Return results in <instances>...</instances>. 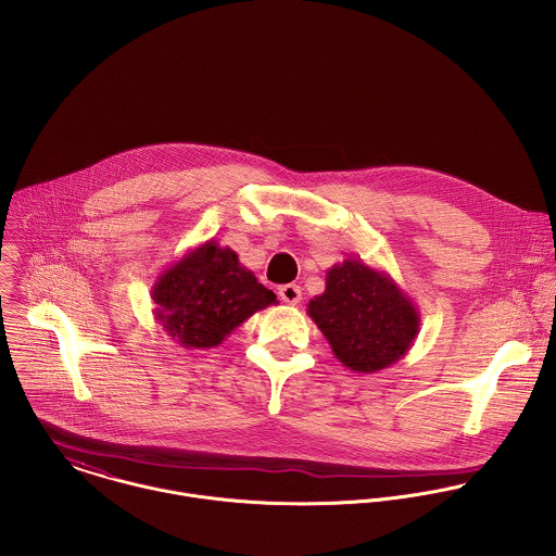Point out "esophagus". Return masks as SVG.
<instances>
[{
	"label": "esophagus",
	"instance_id": "1",
	"mask_svg": "<svg viewBox=\"0 0 556 556\" xmlns=\"http://www.w3.org/2000/svg\"><path fill=\"white\" fill-rule=\"evenodd\" d=\"M279 299L286 303V305H299L301 299H303V290L301 286L296 283H286L279 288Z\"/></svg>",
	"mask_w": 556,
	"mask_h": 556
}]
</instances>
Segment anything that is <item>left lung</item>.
<instances>
[{
    "mask_svg": "<svg viewBox=\"0 0 556 556\" xmlns=\"http://www.w3.org/2000/svg\"><path fill=\"white\" fill-rule=\"evenodd\" d=\"M307 313L339 363L356 372L399 363L420 332L414 301L386 270L354 257L328 268L326 290L308 301Z\"/></svg>",
    "mask_w": 556,
    "mask_h": 556,
    "instance_id": "1",
    "label": "left lung"
}]
</instances>
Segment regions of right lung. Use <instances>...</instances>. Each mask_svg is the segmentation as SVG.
Wrapping results in <instances>:
<instances>
[{
  "label": "right lung",
  "instance_id": "1",
  "mask_svg": "<svg viewBox=\"0 0 556 556\" xmlns=\"http://www.w3.org/2000/svg\"><path fill=\"white\" fill-rule=\"evenodd\" d=\"M153 315L186 350H211L255 311L277 303L273 290L215 239L189 249L151 288Z\"/></svg>",
  "mask_w": 556,
  "mask_h": 556
}]
</instances>
